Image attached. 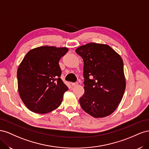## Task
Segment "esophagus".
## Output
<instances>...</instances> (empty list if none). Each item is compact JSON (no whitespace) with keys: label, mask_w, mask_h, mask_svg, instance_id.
<instances>
[{"label":"esophagus","mask_w":149,"mask_h":149,"mask_svg":"<svg viewBox=\"0 0 149 149\" xmlns=\"http://www.w3.org/2000/svg\"><path fill=\"white\" fill-rule=\"evenodd\" d=\"M77 84H78L77 83H71V86H76Z\"/></svg>","instance_id":"esophagus-1"}]
</instances>
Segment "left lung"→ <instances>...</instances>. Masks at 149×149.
Wrapping results in <instances>:
<instances>
[{
    "label": "left lung",
    "mask_w": 149,
    "mask_h": 149,
    "mask_svg": "<svg viewBox=\"0 0 149 149\" xmlns=\"http://www.w3.org/2000/svg\"><path fill=\"white\" fill-rule=\"evenodd\" d=\"M84 62V93L82 109L94 118L111 114L120 102L125 89L123 61L107 45L90 43L76 49Z\"/></svg>",
    "instance_id": "1"
}]
</instances>
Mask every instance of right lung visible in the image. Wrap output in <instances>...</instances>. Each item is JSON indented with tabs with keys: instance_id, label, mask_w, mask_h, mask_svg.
<instances>
[{
	"instance_id": "obj_1",
	"label": "right lung",
	"mask_w": 149,
	"mask_h": 149,
	"mask_svg": "<svg viewBox=\"0 0 149 149\" xmlns=\"http://www.w3.org/2000/svg\"><path fill=\"white\" fill-rule=\"evenodd\" d=\"M66 47L43 46L29 51L17 70L18 89L22 101L35 113L46 114L59 107L68 87L60 78L59 60Z\"/></svg>"
}]
</instances>
